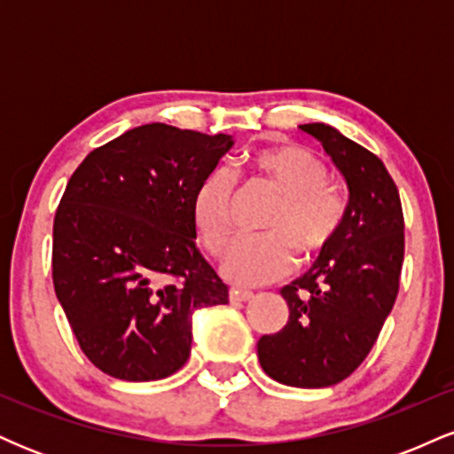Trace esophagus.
<instances>
[{
  "mask_svg": "<svg viewBox=\"0 0 454 454\" xmlns=\"http://www.w3.org/2000/svg\"><path fill=\"white\" fill-rule=\"evenodd\" d=\"M228 299H231L232 303H245V301L254 299V293H249V290H241V288H231Z\"/></svg>",
  "mask_w": 454,
  "mask_h": 454,
  "instance_id": "obj_1",
  "label": "esophagus"
}]
</instances>
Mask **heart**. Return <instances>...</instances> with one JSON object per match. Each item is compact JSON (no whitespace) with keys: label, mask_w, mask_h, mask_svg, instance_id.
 Listing matches in <instances>:
<instances>
[{"label":"heart","mask_w":454,"mask_h":454,"mask_svg":"<svg viewBox=\"0 0 454 454\" xmlns=\"http://www.w3.org/2000/svg\"><path fill=\"white\" fill-rule=\"evenodd\" d=\"M245 175L278 192L279 200L264 222L262 237L237 239L222 260L226 278L239 284H264L293 269V247L311 258L335 241L343 213L341 196L328 184L326 164L301 145L284 143L249 151ZM234 184L226 170L207 173L192 196V222L211 254L231 237Z\"/></svg>","instance_id":"obj_1"}]
</instances>
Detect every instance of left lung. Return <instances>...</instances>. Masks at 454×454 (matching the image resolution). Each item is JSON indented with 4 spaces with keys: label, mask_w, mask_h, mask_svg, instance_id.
<instances>
[{
    "label": "left lung",
    "mask_w": 454,
    "mask_h": 454,
    "mask_svg": "<svg viewBox=\"0 0 454 454\" xmlns=\"http://www.w3.org/2000/svg\"><path fill=\"white\" fill-rule=\"evenodd\" d=\"M346 181L340 232L311 269L281 288L290 316L258 341L264 373L286 387L325 388L346 380L376 343L399 293L403 211L378 155L326 123H305Z\"/></svg>",
    "instance_id": "left-lung-1"
}]
</instances>
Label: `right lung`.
Returning <instances> with one entry per match:
<instances>
[{"mask_svg": "<svg viewBox=\"0 0 454 454\" xmlns=\"http://www.w3.org/2000/svg\"><path fill=\"white\" fill-rule=\"evenodd\" d=\"M234 145L228 134L147 123L93 149L53 222V286L78 346L117 380L184 367L196 309L228 303L196 247L192 196Z\"/></svg>", "mask_w": 454, "mask_h": 454, "instance_id": "obj_1", "label": "right lung"}]
</instances>
